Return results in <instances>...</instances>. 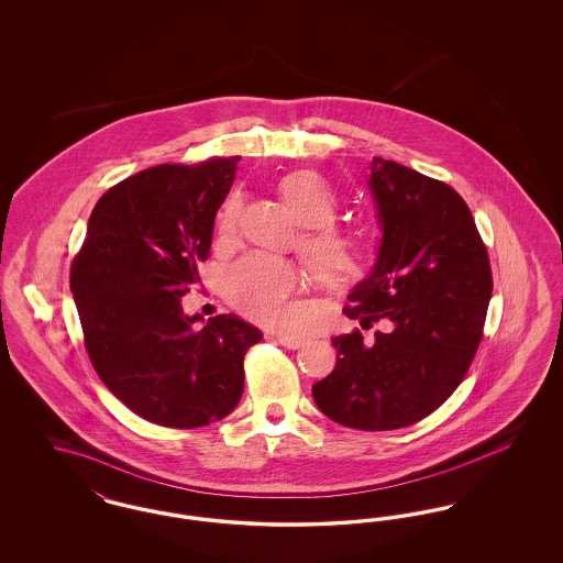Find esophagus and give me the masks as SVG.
Listing matches in <instances>:
<instances>
[{
    "mask_svg": "<svg viewBox=\"0 0 563 563\" xmlns=\"http://www.w3.org/2000/svg\"><path fill=\"white\" fill-rule=\"evenodd\" d=\"M274 338H276V342H278L280 346L291 350L301 349L303 342H306L301 335H289V333H276Z\"/></svg>",
    "mask_w": 563,
    "mask_h": 563,
    "instance_id": "esophagus-1",
    "label": "esophagus"
}]
</instances>
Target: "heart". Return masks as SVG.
Here are the masks:
<instances>
[{"label": "heart", "mask_w": 563, "mask_h": 563, "mask_svg": "<svg viewBox=\"0 0 563 563\" xmlns=\"http://www.w3.org/2000/svg\"><path fill=\"white\" fill-rule=\"evenodd\" d=\"M280 194L301 225L299 253L308 268L321 280H338L356 268L363 242L349 230L333 223L338 214V194L321 175L299 170L280 181ZM242 200L232 194L217 213V236L230 241L236 234ZM299 287V272L291 262L266 253H249L225 274V294L246 317L280 324L294 314L289 297Z\"/></svg>", "instance_id": "heart-1"}]
</instances>
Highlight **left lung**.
Here are the masks:
<instances>
[{
  "label": "left lung",
  "instance_id": "8db88e82",
  "mask_svg": "<svg viewBox=\"0 0 563 563\" xmlns=\"http://www.w3.org/2000/svg\"><path fill=\"white\" fill-rule=\"evenodd\" d=\"M382 241L374 268L350 291L349 319L384 322L374 342L335 335V369L312 386L333 422L395 430L450 399L479 349L492 268L471 209L443 181L384 158L367 181Z\"/></svg>",
  "mask_w": 563,
  "mask_h": 563
}]
</instances>
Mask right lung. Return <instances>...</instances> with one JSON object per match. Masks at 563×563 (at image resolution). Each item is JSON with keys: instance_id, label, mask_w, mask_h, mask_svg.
<instances>
[{"instance_id": "right-lung-1", "label": "right lung", "mask_w": 563, "mask_h": 563, "mask_svg": "<svg viewBox=\"0 0 563 563\" xmlns=\"http://www.w3.org/2000/svg\"><path fill=\"white\" fill-rule=\"evenodd\" d=\"M161 164L108 189L71 264L88 356L109 390L147 422L196 429L242 397L244 354L264 335L234 314L198 329L181 297L211 253L214 214L236 162Z\"/></svg>"}]
</instances>
